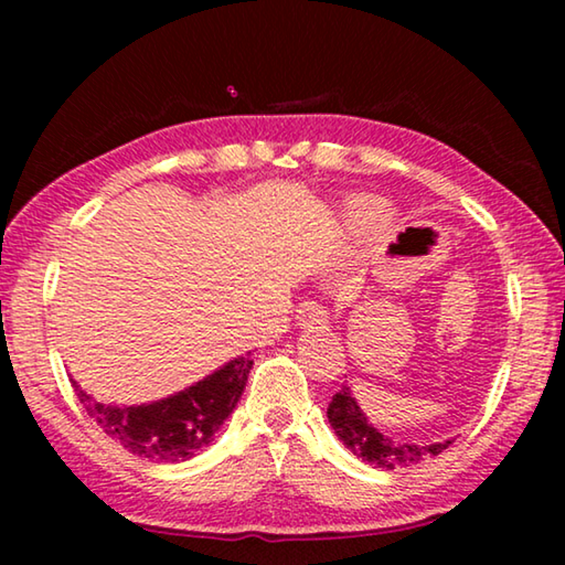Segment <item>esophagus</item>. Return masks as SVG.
<instances>
[{"label": "esophagus", "instance_id": "obj_1", "mask_svg": "<svg viewBox=\"0 0 565 565\" xmlns=\"http://www.w3.org/2000/svg\"><path fill=\"white\" fill-rule=\"evenodd\" d=\"M296 323L299 327H321V323H327V311H323V306L313 303V301H301L296 306Z\"/></svg>", "mask_w": 565, "mask_h": 565}]
</instances>
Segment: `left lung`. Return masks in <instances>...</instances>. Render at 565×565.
I'll return each mask as SVG.
<instances>
[{
  "label": "left lung",
  "instance_id": "left-lung-1",
  "mask_svg": "<svg viewBox=\"0 0 565 565\" xmlns=\"http://www.w3.org/2000/svg\"><path fill=\"white\" fill-rule=\"evenodd\" d=\"M327 416L333 434L341 438L349 451H353L371 466L384 468V471L416 466L420 461H426L428 456H438L444 448L454 444L451 438H446V441L424 446V444L394 441V438L384 436L374 424H371L366 414H363L359 401L353 398L351 386H343L339 394H333Z\"/></svg>",
  "mask_w": 565,
  "mask_h": 565
}]
</instances>
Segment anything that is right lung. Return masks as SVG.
I'll return each instance as SVG.
<instances>
[{
	"label": "right lung",
	"mask_w": 565,
	"mask_h": 565,
	"mask_svg": "<svg viewBox=\"0 0 565 565\" xmlns=\"http://www.w3.org/2000/svg\"><path fill=\"white\" fill-rule=\"evenodd\" d=\"M252 366L248 351L177 394L134 406L99 404L74 379L72 384L92 418L127 451L157 463H179L214 441L242 398Z\"/></svg>",
	"instance_id": "obj_1"
}]
</instances>
